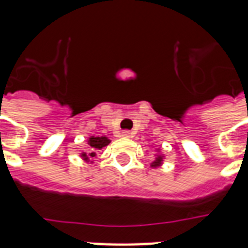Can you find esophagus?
Returning a JSON list of instances; mask_svg holds the SVG:
<instances>
[{"label":"esophagus","instance_id":"1","mask_svg":"<svg viewBox=\"0 0 248 248\" xmlns=\"http://www.w3.org/2000/svg\"><path fill=\"white\" fill-rule=\"evenodd\" d=\"M121 136H122V138H132V132L131 131H122L121 132Z\"/></svg>","mask_w":248,"mask_h":248}]
</instances>
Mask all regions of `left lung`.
Here are the masks:
<instances>
[{
    "instance_id": "1",
    "label": "left lung",
    "mask_w": 248,
    "mask_h": 248,
    "mask_svg": "<svg viewBox=\"0 0 248 248\" xmlns=\"http://www.w3.org/2000/svg\"><path fill=\"white\" fill-rule=\"evenodd\" d=\"M165 158H166V155L162 153L161 148H157V149H155V159L151 162L152 169H157V167H159V166H162L163 162H165Z\"/></svg>"
}]
</instances>
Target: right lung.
<instances>
[{
  "label": "right lung",
  "mask_w": 248,
  "mask_h": 248,
  "mask_svg": "<svg viewBox=\"0 0 248 248\" xmlns=\"http://www.w3.org/2000/svg\"><path fill=\"white\" fill-rule=\"evenodd\" d=\"M110 143V139L108 136H90L86 140V148L89 149V152H81L79 157L87 163H93L95 158L97 157L96 152L105 148Z\"/></svg>",
  "instance_id": "add662e5"
}]
</instances>
